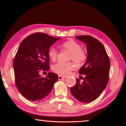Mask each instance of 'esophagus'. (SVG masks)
I'll return each instance as SVG.
<instances>
[{
	"label": "esophagus",
	"mask_w": 126,
	"mask_h": 126,
	"mask_svg": "<svg viewBox=\"0 0 126 126\" xmlns=\"http://www.w3.org/2000/svg\"><path fill=\"white\" fill-rule=\"evenodd\" d=\"M65 78H66L65 77H63V76H58V79L59 80H61L62 79H64Z\"/></svg>",
	"instance_id": "obj_1"
}]
</instances>
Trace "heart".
<instances>
[{"instance_id":"1","label":"heart","mask_w":126,"mask_h":126,"mask_svg":"<svg viewBox=\"0 0 126 126\" xmlns=\"http://www.w3.org/2000/svg\"><path fill=\"white\" fill-rule=\"evenodd\" d=\"M62 47L70 52L69 59L73 60L77 63H81L86 59L87 55L85 51L81 48L79 43L74 40H68L62 44ZM58 52L54 47L50 48L48 50V56L50 60L54 61L57 58ZM75 66L71 62H58L53 64L52 71L60 76H66L73 70Z\"/></svg>"}]
</instances>
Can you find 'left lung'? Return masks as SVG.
<instances>
[{
    "label": "left lung",
    "instance_id": "8db88e82",
    "mask_svg": "<svg viewBox=\"0 0 126 126\" xmlns=\"http://www.w3.org/2000/svg\"><path fill=\"white\" fill-rule=\"evenodd\" d=\"M76 39L86 44L87 57L86 62L78 73L85 77L71 88L72 95L79 101L89 103L96 99L106 88L109 79L110 61L105 48L101 42L89 35H79Z\"/></svg>",
    "mask_w": 126,
    "mask_h": 126
}]
</instances>
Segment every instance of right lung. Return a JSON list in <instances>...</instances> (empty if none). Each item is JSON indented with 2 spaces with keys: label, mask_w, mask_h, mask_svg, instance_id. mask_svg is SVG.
Wrapping results in <instances>:
<instances>
[{
  "label": "right lung",
  "mask_w": 126,
  "mask_h": 126,
  "mask_svg": "<svg viewBox=\"0 0 126 126\" xmlns=\"http://www.w3.org/2000/svg\"><path fill=\"white\" fill-rule=\"evenodd\" d=\"M60 39L37 33L21 43L14 59L13 68L17 88L27 99L34 101L44 98L58 80V75L53 72H49L46 78L39 73L49 69L48 50Z\"/></svg>",
  "instance_id": "right-lung-1"
}]
</instances>
